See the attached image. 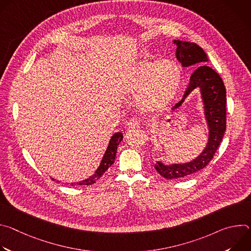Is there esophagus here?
I'll return each mask as SVG.
<instances>
[{"instance_id":"esophagus-1","label":"esophagus","mask_w":251,"mask_h":251,"mask_svg":"<svg viewBox=\"0 0 251 251\" xmlns=\"http://www.w3.org/2000/svg\"><path fill=\"white\" fill-rule=\"evenodd\" d=\"M139 126H140V123H139V121H138L137 119H131V120H129V122L127 123L126 128H127V131H128V132H132V131L138 129Z\"/></svg>"}]
</instances>
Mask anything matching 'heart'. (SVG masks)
I'll return each mask as SVG.
<instances>
[{
	"mask_svg": "<svg viewBox=\"0 0 251 251\" xmlns=\"http://www.w3.org/2000/svg\"><path fill=\"white\" fill-rule=\"evenodd\" d=\"M181 82V68L174 61L142 59L127 71L121 89L126 95L137 96L143 111L157 112L171 103Z\"/></svg>",
	"mask_w": 251,
	"mask_h": 251,
	"instance_id": "1",
	"label": "heart"
}]
</instances>
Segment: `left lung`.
Returning <instances> with one entry per match:
<instances>
[{"instance_id": "8db88e82", "label": "left lung", "mask_w": 251, "mask_h": 251, "mask_svg": "<svg viewBox=\"0 0 251 251\" xmlns=\"http://www.w3.org/2000/svg\"><path fill=\"white\" fill-rule=\"evenodd\" d=\"M176 46V57L183 67L196 65L198 67L191 76L190 84L183 99L176 103L172 110H176L183 105L187 97L197 88L200 89L203 108V117L207 125V143L201 153L186 163H173L166 165L163 161H156L155 169L164 177L172 180L195 174L203 169L217 152L226 129V92L223 79L212 68L206 65L208 58L203 50L196 44L173 41Z\"/></svg>"}]
</instances>
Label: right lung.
I'll use <instances>...</instances> for the list:
<instances>
[{
  "label": "right lung",
  "instance_id": "1",
  "mask_svg": "<svg viewBox=\"0 0 251 251\" xmlns=\"http://www.w3.org/2000/svg\"><path fill=\"white\" fill-rule=\"evenodd\" d=\"M123 140V134L121 132H116L113 134V136L111 137L109 144L107 146V149L102 157V160L100 162L99 167L97 168V170L94 172V174L92 176H90L88 178H85L83 181H80L76 184L71 183V186L75 185H81V186H89L94 184L99 177H101V176L108 170V168L115 162V157H116V153H117V148L119 146V144L121 143V141ZM53 181H55V178H52ZM57 183H59V181H56Z\"/></svg>",
  "mask_w": 251,
  "mask_h": 251
}]
</instances>
